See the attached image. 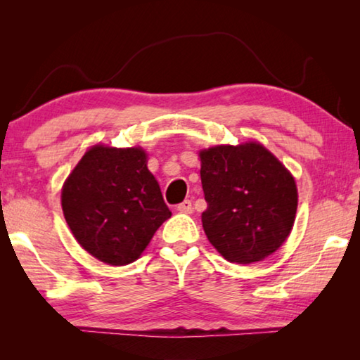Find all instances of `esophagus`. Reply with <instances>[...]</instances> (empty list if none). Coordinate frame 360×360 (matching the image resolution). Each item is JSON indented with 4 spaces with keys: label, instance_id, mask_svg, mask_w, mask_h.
I'll list each match as a JSON object with an SVG mask.
<instances>
[{
    "label": "esophagus",
    "instance_id": "obj_1",
    "mask_svg": "<svg viewBox=\"0 0 360 360\" xmlns=\"http://www.w3.org/2000/svg\"><path fill=\"white\" fill-rule=\"evenodd\" d=\"M178 210L179 212H184V214H191V212L193 211V206H192V202L191 200H184V202L178 205Z\"/></svg>",
    "mask_w": 360,
    "mask_h": 360
}]
</instances>
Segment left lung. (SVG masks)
Wrapping results in <instances>:
<instances>
[{"instance_id": "1", "label": "left lung", "mask_w": 360, "mask_h": 360, "mask_svg": "<svg viewBox=\"0 0 360 360\" xmlns=\"http://www.w3.org/2000/svg\"><path fill=\"white\" fill-rule=\"evenodd\" d=\"M208 208L205 233L224 259L251 264L283 246L297 212V186L288 168L260 143L200 150Z\"/></svg>"}]
</instances>
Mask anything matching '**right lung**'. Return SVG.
Segmentation results:
<instances>
[{"label":"right lung","instance_id":"1","mask_svg":"<svg viewBox=\"0 0 360 360\" xmlns=\"http://www.w3.org/2000/svg\"><path fill=\"white\" fill-rule=\"evenodd\" d=\"M66 224L85 251L108 265L135 262L172 211L141 148L94 146L62 191Z\"/></svg>","mask_w":360,"mask_h":360}]
</instances>
